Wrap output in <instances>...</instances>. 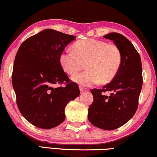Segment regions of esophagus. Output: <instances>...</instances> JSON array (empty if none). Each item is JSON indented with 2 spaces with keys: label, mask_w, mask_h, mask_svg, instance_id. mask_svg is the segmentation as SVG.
<instances>
[{
  "label": "esophagus",
  "mask_w": 157,
  "mask_h": 157,
  "mask_svg": "<svg viewBox=\"0 0 157 157\" xmlns=\"http://www.w3.org/2000/svg\"><path fill=\"white\" fill-rule=\"evenodd\" d=\"M80 90L81 93H82V92H85V91H86L87 89L83 88V87H82V86H80Z\"/></svg>",
  "instance_id": "esophagus-1"
}]
</instances>
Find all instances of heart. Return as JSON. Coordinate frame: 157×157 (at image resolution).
Masks as SVG:
<instances>
[{
  "label": "heart",
  "mask_w": 157,
  "mask_h": 157,
  "mask_svg": "<svg viewBox=\"0 0 157 157\" xmlns=\"http://www.w3.org/2000/svg\"><path fill=\"white\" fill-rule=\"evenodd\" d=\"M65 72L74 75L84 67L87 70L72 77L83 86L110 82L116 77L122 64V53L117 45L106 41L88 39L75 43L73 51L65 50L59 56Z\"/></svg>",
  "instance_id": "obj_1"
}]
</instances>
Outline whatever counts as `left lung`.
<instances>
[{"label": "left lung", "instance_id": "1", "mask_svg": "<svg viewBox=\"0 0 157 157\" xmlns=\"http://www.w3.org/2000/svg\"><path fill=\"white\" fill-rule=\"evenodd\" d=\"M104 38L114 41L122 53V64L117 75L102 88L91 90L93 102L88 109V120L103 130H112L128 122L134 116L143 85L139 53L122 35L112 33ZM110 92V95H105Z\"/></svg>", "mask_w": 157, "mask_h": 157}]
</instances>
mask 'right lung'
Returning <instances> with one entry per match:
<instances>
[{"mask_svg":"<svg viewBox=\"0 0 157 157\" xmlns=\"http://www.w3.org/2000/svg\"><path fill=\"white\" fill-rule=\"evenodd\" d=\"M73 35L47 29L29 37L18 49L13 62L12 84L19 112L32 124L42 129L59 125L64 109L80 95L59 61ZM55 84L65 86L53 88Z\"/></svg>","mask_w":157,"mask_h":157,"instance_id":"1","label":"right lung"}]
</instances>
